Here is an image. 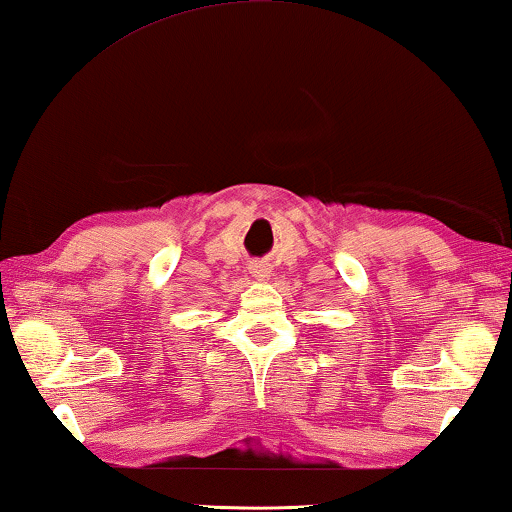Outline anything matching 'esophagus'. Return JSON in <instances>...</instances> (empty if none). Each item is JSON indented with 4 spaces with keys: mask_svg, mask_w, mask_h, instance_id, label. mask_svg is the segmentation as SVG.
Instances as JSON below:
<instances>
[{
    "mask_svg": "<svg viewBox=\"0 0 512 512\" xmlns=\"http://www.w3.org/2000/svg\"><path fill=\"white\" fill-rule=\"evenodd\" d=\"M249 272H251V276H254V279L265 281L267 276H270V267L263 265V263H254V265L249 267Z\"/></svg>",
    "mask_w": 512,
    "mask_h": 512,
    "instance_id": "34e87169",
    "label": "esophagus"
}]
</instances>
